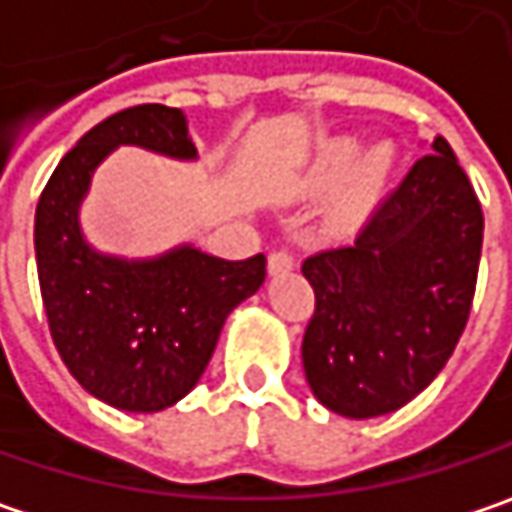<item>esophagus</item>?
I'll list each match as a JSON object with an SVG mask.
<instances>
[{
	"instance_id": "obj_1",
	"label": "esophagus",
	"mask_w": 512,
	"mask_h": 512,
	"mask_svg": "<svg viewBox=\"0 0 512 512\" xmlns=\"http://www.w3.org/2000/svg\"><path fill=\"white\" fill-rule=\"evenodd\" d=\"M294 268V256L288 253V250H274L271 256H268V274H285V271H291Z\"/></svg>"
}]
</instances>
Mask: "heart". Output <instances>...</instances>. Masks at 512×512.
I'll use <instances>...</instances> for the list:
<instances>
[{
  "label": "heart",
  "mask_w": 512,
  "mask_h": 512,
  "mask_svg": "<svg viewBox=\"0 0 512 512\" xmlns=\"http://www.w3.org/2000/svg\"><path fill=\"white\" fill-rule=\"evenodd\" d=\"M358 142L355 139H335L326 148H320V154L314 157L309 171V183L320 192H329L335 186H341L349 178V198L352 201H367L373 198L384 186V180L390 177V165H393V151L390 145H376L373 151L364 154L358 166Z\"/></svg>",
  "instance_id": "b5f03b06"
}]
</instances>
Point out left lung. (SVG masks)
Here are the masks:
<instances>
[{"label": "left lung", "mask_w": 512, "mask_h": 512, "mask_svg": "<svg viewBox=\"0 0 512 512\" xmlns=\"http://www.w3.org/2000/svg\"><path fill=\"white\" fill-rule=\"evenodd\" d=\"M347 247L303 262L314 314L303 335L311 393L370 420L408 405L446 367L469 320L484 212L443 136Z\"/></svg>", "instance_id": "left-lung-1"}]
</instances>
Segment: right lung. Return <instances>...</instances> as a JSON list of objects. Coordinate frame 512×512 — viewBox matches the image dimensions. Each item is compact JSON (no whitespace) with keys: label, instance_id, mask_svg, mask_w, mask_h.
<instances>
[{"label":"right lung","instance_id":"obj_1","mask_svg":"<svg viewBox=\"0 0 512 512\" xmlns=\"http://www.w3.org/2000/svg\"><path fill=\"white\" fill-rule=\"evenodd\" d=\"M119 145L198 160L177 107L139 104L87 130L37 203V276L52 341L78 384L119 411L154 414L198 384L227 314L265 282V256L227 262L192 244L154 259L98 253L78 212L92 171Z\"/></svg>","mask_w":512,"mask_h":512}]
</instances>
